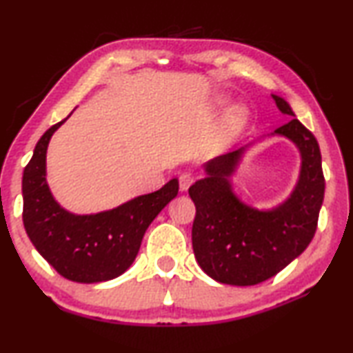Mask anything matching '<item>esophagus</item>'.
Here are the masks:
<instances>
[{"label":"esophagus","instance_id":"obj_1","mask_svg":"<svg viewBox=\"0 0 353 353\" xmlns=\"http://www.w3.org/2000/svg\"><path fill=\"white\" fill-rule=\"evenodd\" d=\"M193 181H195V179H193L190 172H183V174L179 176V188H181L182 192H185L187 188L192 185Z\"/></svg>","mask_w":353,"mask_h":353}]
</instances>
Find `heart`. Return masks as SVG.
I'll return each mask as SVG.
<instances>
[{"label": "heart", "instance_id": "1", "mask_svg": "<svg viewBox=\"0 0 353 353\" xmlns=\"http://www.w3.org/2000/svg\"><path fill=\"white\" fill-rule=\"evenodd\" d=\"M227 101L224 97H216L214 105L221 107L224 105ZM248 123V110L241 103H235L225 112V115L222 117L221 128H219V136L222 141H232L233 137L238 136L243 129H245Z\"/></svg>", "mask_w": 353, "mask_h": 353}]
</instances>
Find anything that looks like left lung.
Returning a JSON list of instances; mask_svg holds the SVG:
<instances>
[{"label": "left lung", "mask_w": 353, "mask_h": 353, "mask_svg": "<svg viewBox=\"0 0 353 353\" xmlns=\"http://www.w3.org/2000/svg\"><path fill=\"white\" fill-rule=\"evenodd\" d=\"M272 97L283 115L294 117L285 99ZM274 135L294 143L301 155L296 185L276 207H251L232 190L230 179L256 141L205 163L206 177L188 188L196 208L192 227L196 262L224 285L251 286L269 280L299 257L315 235L325 196L319 142L297 118L261 138Z\"/></svg>", "instance_id": "8db88e82"}]
</instances>
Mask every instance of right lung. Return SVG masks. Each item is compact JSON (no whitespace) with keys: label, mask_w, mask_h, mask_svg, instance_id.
Wrapping results in <instances>:
<instances>
[{"label":"right lung","mask_w":353,"mask_h":353,"mask_svg":"<svg viewBox=\"0 0 353 353\" xmlns=\"http://www.w3.org/2000/svg\"><path fill=\"white\" fill-rule=\"evenodd\" d=\"M67 118L43 134L23 171V227L37 251L63 278L77 283L108 281L132 265L143 233L176 198L179 182L171 179L160 190L94 214L65 210L48 185L46 153L52 134Z\"/></svg>","instance_id":"add662e5"}]
</instances>
